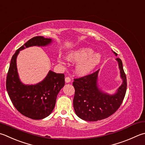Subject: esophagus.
<instances>
[{"label":"esophagus","instance_id":"obj_1","mask_svg":"<svg viewBox=\"0 0 145 145\" xmlns=\"http://www.w3.org/2000/svg\"><path fill=\"white\" fill-rule=\"evenodd\" d=\"M65 83H69L71 81V78L69 77H66L65 78Z\"/></svg>","mask_w":145,"mask_h":145}]
</instances>
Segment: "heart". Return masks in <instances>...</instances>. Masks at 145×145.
Here are the masks:
<instances>
[{"instance_id":"1","label":"heart","mask_w":145,"mask_h":145,"mask_svg":"<svg viewBox=\"0 0 145 145\" xmlns=\"http://www.w3.org/2000/svg\"><path fill=\"white\" fill-rule=\"evenodd\" d=\"M91 48L82 47L69 53L67 59L70 62H78L76 66V72L79 75H87L95 69L101 61V55L94 53Z\"/></svg>"}]
</instances>
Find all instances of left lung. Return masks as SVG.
Segmentation results:
<instances>
[{
  "label": "left lung",
  "mask_w": 145,
  "mask_h": 145,
  "mask_svg": "<svg viewBox=\"0 0 145 145\" xmlns=\"http://www.w3.org/2000/svg\"><path fill=\"white\" fill-rule=\"evenodd\" d=\"M114 53L117 56L115 52ZM116 60L123 81L115 94L106 93L98 87L99 70L91 74L74 79L72 85L75 89V94L73 106L76 115L81 119L97 121L107 118L115 113L122 104L126 92L127 80L122 61L119 58Z\"/></svg>",
  "instance_id": "obj_1"
}]
</instances>
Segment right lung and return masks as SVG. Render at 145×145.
<instances>
[{
	"label": "right lung",
	"mask_w": 145,
	"mask_h": 145,
	"mask_svg": "<svg viewBox=\"0 0 145 145\" xmlns=\"http://www.w3.org/2000/svg\"><path fill=\"white\" fill-rule=\"evenodd\" d=\"M52 42L51 39L35 37L18 48L14 54L8 71L6 89L15 108L28 118L39 120L48 116L56 105L57 96L65 84L64 74L52 71L42 81L34 85H26L19 78L16 58L20 51L32 46H46Z\"/></svg>",
	"instance_id": "obj_1"
}]
</instances>
